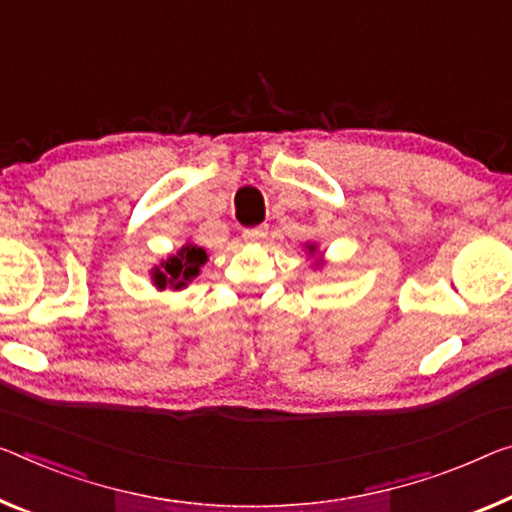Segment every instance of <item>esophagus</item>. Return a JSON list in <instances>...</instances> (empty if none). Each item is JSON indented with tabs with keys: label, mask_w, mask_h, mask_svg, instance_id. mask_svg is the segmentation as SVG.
I'll return each instance as SVG.
<instances>
[{
	"label": "esophagus",
	"mask_w": 512,
	"mask_h": 512,
	"mask_svg": "<svg viewBox=\"0 0 512 512\" xmlns=\"http://www.w3.org/2000/svg\"><path fill=\"white\" fill-rule=\"evenodd\" d=\"M265 235H267L265 226H254V229L242 231V238H245V242H261Z\"/></svg>",
	"instance_id": "esophagus-1"
}]
</instances>
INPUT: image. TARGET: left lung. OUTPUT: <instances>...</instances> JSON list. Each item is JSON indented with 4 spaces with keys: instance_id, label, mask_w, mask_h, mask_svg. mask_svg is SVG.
<instances>
[{
    "instance_id": "8db88e82",
    "label": "left lung",
    "mask_w": 512,
    "mask_h": 512,
    "mask_svg": "<svg viewBox=\"0 0 512 512\" xmlns=\"http://www.w3.org/2000/svg\"><path fill=\"white\" fill-rule=\"evenodd\" d=\"M304 251H306V256H309V261L313 258V267H316V270H320V267H325V258H322V254H320V249H318V242H304Z\"/></svg>"
}]
</instances>
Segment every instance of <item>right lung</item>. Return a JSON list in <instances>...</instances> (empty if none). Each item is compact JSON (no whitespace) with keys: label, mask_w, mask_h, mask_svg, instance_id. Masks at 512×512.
<instances>
[{"label":"right lung","mask_w":512,"mask_h":512,"mask_svg":"<svg viewBox=\"0 0 512 512\" xmlns=\"http://www.w3.org/2000/svg\"><path fill=\"white\" fill-rule=\"evenodd\" d=\"M206 263V249L187 240L178 251L160 258V263L151 267V281L157 290H183L199 277Z\"/></svg>","instance_id":"add662e5"}]
</instances>
